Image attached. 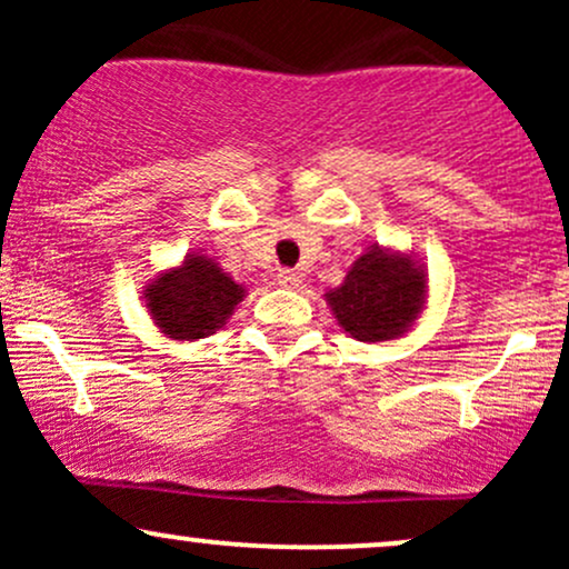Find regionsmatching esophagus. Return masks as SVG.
I'll return each mask as SVG.
<instances>
[{"label":"esophagus","mask_w":569,"mask_h":569,"mask_svg":"<svg viewBox=\"0 0 569 569\" xmlns=\"http://www.w3.org/2000/svg\"><path fill=\"white\" fill-rule=\"evenodd\" d=\"M278 283L283 289H299L302 286V276L297 270H278Z\"/></svg>","instance_id":"34e87169"}]
</instances>
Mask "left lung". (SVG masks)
<instances>
[{
    "instance_id": "1",
    "label": "left lung",
    "mask_w": 569,
    "mask_h": 569,
    "mask_svg": "<svg viewBox=\"0 0 569 569\" xmlns=\"http://www.w3.org/2000/svg\"><path fill=\"white\" fill-rule=\"evenodd\" d=\"M345 335L358 342L403 337L428 305V276L411 253L371 246L352 262L342 286L323 293Z\"/></svg>"
}]
</instances>
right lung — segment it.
Returning <instances> with one entry per match:
<instances>
[{"instance_id":"1","label":"right lung","mask_w":569,"mask_h":569,"mask_svg":"<svg viewBox=\"0 0 569 569\" xmlns=\"http://www.w3.org/2000/svg\"><path fill=\"white\" fill-rule=\"evenodd\" d=\"M246 289L206 253H187L184 262L158 272L143 289L149 316L162 337L194 342L211 337L230 321Z\"/></svg>"}]
</instances>
